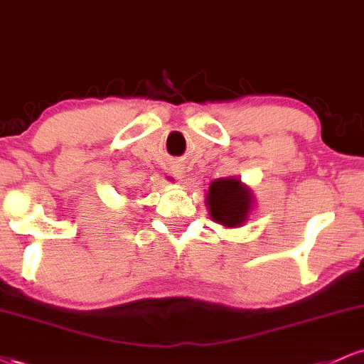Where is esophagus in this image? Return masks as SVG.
I'll use <instances>...</instances> for the list:
<instances>
[{
  "label": "esophagus",
  "mask_w": 364,
  "mask_h": 364,
  "mask_svg": "<svg viewBox=\"0 0 364 364\" xmlns=\"http://www.w3.org/2000/svg\"><path fill=\"white\" fill-rule=\"evenodd\" d=\"M173 173H174V176H176L179 181H183V179H185L186 176H188V169L185 168V166L183 164H176L174 166V169H173Z\"/></svg>",
  "instance_id": "34e87169"
}]
</instances>
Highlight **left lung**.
<instances>
[{"label": "left lung", "instance_id": "8db88e82", "mask_svg": "<svg viewBox=\"0 0 364 364\" xmlns=\"http://www.w3.org/2000/svg\"><path fill=\"white\" fill-rule=\"evenodd\" d=\"M253 193L240 178L214 179L207 191L210 219L224 228H241L253 208Z\"/></svg>", "mask_w": 364, "mask_h": 364}]
</instances>
